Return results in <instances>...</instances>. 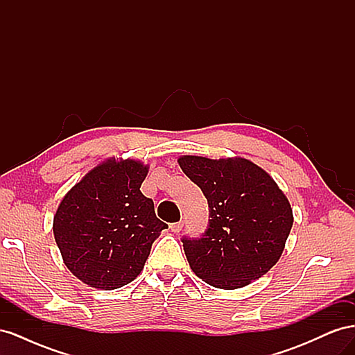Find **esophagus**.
Segmentation results:
<instances>
[{
    "label": "esophagus",
    "instance_id": "obj_1",
    "mask_svg": "<svg viewBox=\"0 0 355 355\" xmlns=\"http://www.w3.org/2000/svg\"><path fill=\"white\" fill-rule=\"evenodd\" d=\"M182 228H184V222H175V223H170V230H171V232L178 234V232H180V231H182Z\"/></svg>",
    "mask_w": 355,
    "mask_h": 355
}]
</instances>
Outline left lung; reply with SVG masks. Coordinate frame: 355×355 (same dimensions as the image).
<instances>
[{
	"mask_svg": "<svg viewBox=\"0 0 355 355\" xmlns=\"http://www.w3.org/2000/svg\"><path fill=\"white\" fill-rule=\"evenodd\" d=\"M209 202L207 230L182 237L191 270L218 288H239L280 259L292 230L290 202L265 170L245 158H179Z\"/></svg>",
	"mask_w": 355,
	"mask_h": 355,
	"instance_id": "1",
	"label": "left lung"
}]
</instances>
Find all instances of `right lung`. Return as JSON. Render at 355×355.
Instances as JSON below:
<instances>
[{
    "label": "right lung",
    "instance_id": "add662e5",
    "mask_svg": "<svg viewBox=\"0 0 355 355\" xmlns=\"http://www.w3.org/2000/svg\"><path fill=\"white\" fill-rule=\"evenodd\" d=\"M148 167L108 159L63 197L53 220L68 270L85 284L114 290L141 274L153 243L167 223L141 192Z\"/></svg>",
    "mask_w": 355,
    "mask_h": 355
}]
</instances>
